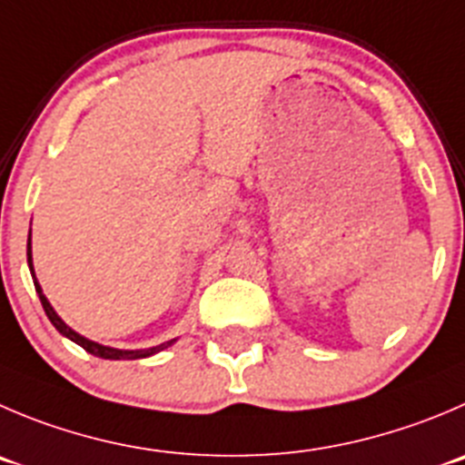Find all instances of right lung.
Returning a JSON list of instances; mask_svg holds the SVG:
<instances>
[{"mask_svg":"<svg viewBox=\"0 0 465 465\" xmlns=\"http://www.w3.org/2000/svg\"><path fill=\"white\" fill-rule=\"evenodd\" d=\"M26 260H29L31 276H34V264H31V235H29V249H26ZM34 285H36L38 296H41L43 311H45V315L50 317V322H52V324H54V329L59 331V333H64L65 338L73 340V342H77L79 347L86 349V351L93 353V356L109 358V361H121V358H127V361H134V358L153 356V353L162 351V349H166L171 342H173V340H171V342L157 344V347H153V349H141V351H123V349H112V347H103V344H97V342H91V340H86V338H82V335H79V333H74V331L70 329V326H65L64 320H61V317L56 315L54 308H52L50 302H47V299H45V294H43V290H41V285H38V281H34Z\"/></svg>","mask_w":465,"mask_h":465,"instance_id":"right-lung-1","label":"right lung"}]
</instances>
